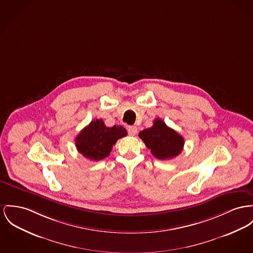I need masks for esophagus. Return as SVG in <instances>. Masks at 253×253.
Returning <instances> with one entry per match:
<instances>
[{"mask_svg":"<svg viewBox=\"0 0 253 253\" xmlns=\"http://www.w3.org/2000/svg\"><path fill=\"white\" fill-rule=\"evenodd\" d=\"M127 131H128V134L130 135V136H134V135L137 134V127L134 126H128Z\"/></svg>","mask_w":253,"mask_h":253,"instance_id":"obj_1","label":"esophagus"}]
</instances>
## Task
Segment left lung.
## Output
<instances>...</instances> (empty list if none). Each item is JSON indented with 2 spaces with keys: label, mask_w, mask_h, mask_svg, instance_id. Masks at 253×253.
<instances>
[{
  "label": "left lung",
  "mask_w": 253,
  "mask_h": 253,
  "mask_svg": "<svg viewBox=\"0 0 253 253\" xmlns=\"http://www.w3.org/2000/svg\"><path fill=\"white\" fill-rule=\"evenodd\" d=\"M139 137L151 150L152 155L160 160L176 157L184 147L183 137L159 118L154 120L152 127L140 131Z\"/></svg>",
  "instance_id": "left-lung-1"
}]
</instances>
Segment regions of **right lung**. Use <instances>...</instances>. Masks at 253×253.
<instances>
[{
  "label": "right lung",
  "instance_id": "1",
  "mask_svg": "<svg viewBox=\"0 0 253 253\" xmlns=\"http://www.w3.org/2000/svg\"><path fill=\"white\" fill-rule=\"evenodd\" d=\"M126 134V129L123 126L108 127L102 120L96 119L76 137V147L86 158L99 161L108 156L119 139Z\"/></svg>",
  "mask_w": 253,
  "mask_h": 253
}]
</instances>
